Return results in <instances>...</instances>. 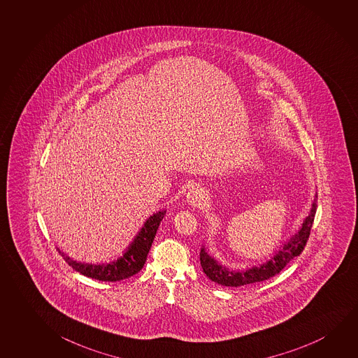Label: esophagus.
I'll return each mask as SVG.
<instances>
[{"mask_svg":"<svg viewBox=\"0 0 358 358\" xmlns=\"http://www.w3.org/2000/svg\"><path fill=\"white\" fill-rule=\"evenodd\" d=\"M186 199H187L188 204H191L193 207L199 206V204L202 202V199H203V191H202V188L199 187V186L189 188L187 196H186Z\"/></svg>","mask_w":358,"mask_h":358,"instance_id":"obj_1","label":"esophagus"}]
</instances>
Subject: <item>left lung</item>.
Masks as SVG:
<instances>
[{
  "mask_svg": "<svg viewBox=\"0 0 358 358\" xmlns=\"http://www.w3.org/2000/svg\"><path fill=\"white\" fill-rule=\"evenodd\" d=\"M316 199H317V193L315 194L311 208L308 217L303 220V224L299 227V229L292 234L290 239L282 243V245L276 250L273 257H270L269 260H266L262 264L253 265L247 269H229L228 266L220 264L217 259L213 258L203 245L199 253V259H201V265L204 274L208 276L210 280L215 281L220 285L238 287V286L268 280L271 276L280 273L292 259L301 254L303 248L306 245L313 222H314L315 213H316V201H317Z\"/></svg>",
  "mask_w": 358,
  "mask_h": 358,
  "instance_id": "8db88e82",
  "label": "left lung"
}]
</instances>
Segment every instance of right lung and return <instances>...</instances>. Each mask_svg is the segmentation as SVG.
<instances>
[{"label":"right lung","mask_w":358,"mask_h":358,"mask_svg":"<svg viewBox=\"0 0 358 358\" xmlns=\"http://www.w3.org/2000/svg\"><path fill=\"white\" fill-rule=\"evenodd\" d=\"M165 215L166 209H159L154 215H150L149 218L145 220L138 234L132 239V242L129 244V247L122 252L119 258L110 263H83L68 257L59 250V248L58 250L62 257H64L66 263L83 275L101 281L124 280L138 274V271L143 269L151 244L154 242L156 231L159 229V223L164 220Z\"/></svg>","instance_id":"1"}]
</instances>
